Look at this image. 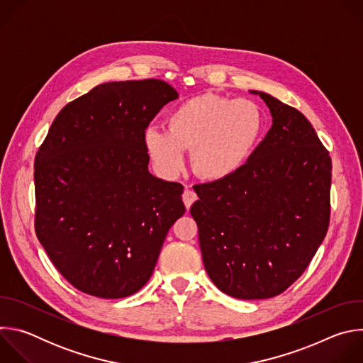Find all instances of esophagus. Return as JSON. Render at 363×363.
<instances>
[{
  "mask_svg": "<svg viewBox=\"0 0 363 363\" xmlns=\"http://www.w3.org/2000/svg\"><path fill=\"white\" fill-rule=\"evenodd\" d=\"M182 201H184V203H185V206H186V210H189L191 205L196 201V194H195L192 189L185 188V191H184V194H182Z\"/></svg>",
  "mask_w": 363,
  "mask_h": 363,
  "instance_id": "1",
  "label": "esophagus"
}]
</instances>
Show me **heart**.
I'll return each mask as SVG.
<instances>
[{"mask_svg":"<svg viewBox=\"0 0 363 363\" xmlns=\"http://www.w3.org/2000/svg\"><path fill=\"white\" fill-rule=\"evenodd\" d=\"M264 125V113L254 101L205 93L169 112L168 130L147 128L142 140L164 177H177L185 165V149H192L194 171L206 181L223 182L247 167L262 142Z\"/></svg>","mask_w":363,"mask_h":363,"instance_id":"obj_1","label":"heart"}]
</instances>
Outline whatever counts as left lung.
Here are the masks:
<instances>
[{
	"label": "left lung",
	"instance_id": "8db88e82",
	"mask_svg": "<svg viewBox=\"0 0 363 363\" xmlns=\"http://www.w3.org/2000/svg\"><path fill=\"white\" fill-rule=\"evenodd\" d=\"M273 125L247 167L223 182L194 186L191 216L202 262L225 294L269 298L306 270L330 218L332 161L310 122L269 93Z\"/></svg>",
	"mask_w": 363,
	"mask_h": 363
}]
</instances>
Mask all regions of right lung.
<instances>
[{
  "mask_svg": "<svg viewBox=\"0 0 363 363\" xmlns=\"http://www.w3.org/2000/svg\"><path fill=\"white\" fill-rule=\"evenodd\" d=\"M178 91L157 79L109 82L66 105L34 162L35 234L76 289L101 298L150 279L184 186L147 171L143 132Z\"/></svg>",
  "mask_w": 363,
  "mask_h": 363,
  "instance_id": "add662e5",
  "label": "right lung"
}]
</instances>
